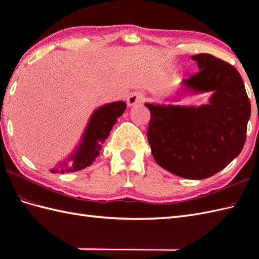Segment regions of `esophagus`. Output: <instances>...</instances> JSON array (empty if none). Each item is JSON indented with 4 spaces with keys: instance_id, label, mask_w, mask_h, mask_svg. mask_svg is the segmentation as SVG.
Here are the masks:
<instances>
[{
    "instance_id": "obj_1",
    "label": "esophagus",
    "mask_w": 259,
    "mask_h": 259,
    "mask_svg": "<svg viewBox=\"0 0 259 259\" xmlns=\"http://www.w3.org/2000/svg\"><path fill=\"white\" fill-rule=\"evenodd\" d=\"M144 100H145V97L142 96L140 92H134L128 97V99H126V103H128L129 107H133V106H136V104L142 103Z\"/></svg>"
}]
</instances>
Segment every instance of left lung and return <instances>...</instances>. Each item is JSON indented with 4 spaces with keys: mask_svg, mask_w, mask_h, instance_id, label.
<instances>
[{
    "mask_svg": "<svg viewBox=\"0 0 259 259\" xmlns=\"http://www.w3.org/2000/svg\"><path fill=\"white\" fill-rule=\"evenodd\" d=\"M199 71L181 90L210 93L201 106L145 103L151 118L148 141L159 166L187 179H205L237 157L246 140L250 102L239 72L211 54L192 56Z\"/></svg>",
    "mask_w": 259,
    "mask_h": 259,
    "instance_id": "obj_1",
    "label": "left lung"
}]
</instances>
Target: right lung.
I'll list each match as a JSON object with an SVG mask.
<instances>
[{
  "label": "right lung",
  "instance_id": "add662e5",
  "mask_svg": "<svg viewBox=\"0 0 259 259\" xmlns=\"http://www.w3.org/2000/svg\"><path fill=\"white\" fill-rule=\"evenodd\" d=\"M125 109L126 104L123 101L111 102L96 109L91 114L79 145L68 158L51 169V172H74L92 164L100 153L102 144L108 138L112 126ZM69 161H73L70 166H67Z\"/></svg>",
  "mask_w": 259,
  "mask_h": 259
}]
</instances>
